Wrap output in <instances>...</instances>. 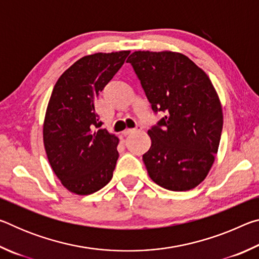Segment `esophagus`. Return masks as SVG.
<instances>
[{"instance_id":"34e87169","label":"esophagus","mask_w":259,"mask_h":259,"mask_svg":"<svg viewBox=\"0 0 259 259\" xmlns=\"http://www.w3.org/2000/svg\"><path fill=\"white\" fill-rule=\"evenodd\" d=\"M140 129H142V128H140V126H138L137 129H125L122 134H123V135H129V134H133V133H135V131L140 130Z\"/></svg>"}]
</instances>
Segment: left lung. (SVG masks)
Instances as JSON below:
<instances>
[{
	"label": "left lung",
	"mask_w": 259,
	"mask_h": 259,
	"mask_svg": "<svg viewBox=\"0 0 259 259\" xmlns=\"http://www.w3.org/2000/svg\"><path fill=\"white\" fill-rule=\"evenodd\" d=\"M133 65L152 109L165 116L147 131L152 144L143 155L153 182L188 191L204 181L218 152L223 111L211 81L185 55L135 51Z\"/></svg>",
	"instance_id": "8db88e82"
}]
</instances>
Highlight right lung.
<instances>
[{"instance_id": "obj_1", "label": "right lung", "mask_w": 259, "mask_h": 259, "mask_svg": "<svg viewBox=\"0 0 259 259\" xmlns=\"http://www.w3.org/2000/svg\"><path fill=\"white\" fill-rule=\"evenodd\" d=\"M130 51L84 56L61 74L48 104L43 143L52 170L65 188L88 195L113 177L119 138L102 129L95 102Z\"/></svg>"}]
</instances>
